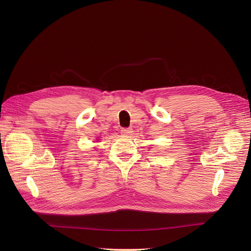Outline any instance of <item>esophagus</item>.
I'll return each mask as SVG.
<instances>
[{
    "instance_id": "esophagus-1",
    "label": "esophagus",
    "mask_w": 251,
    "mask_h": 251,
    "mask_svg": "<svg viewBox=\"0 0 251 251\" xmlns=\"http://www.w3.org/2000/svg\"><path fill=\"white\" fill-rule=\"evenodd\" d=\"M132 132H133V130L132 128H123V130H121V134L123 135H131L132 134Z\"/></svg>"
}]
</instances>
